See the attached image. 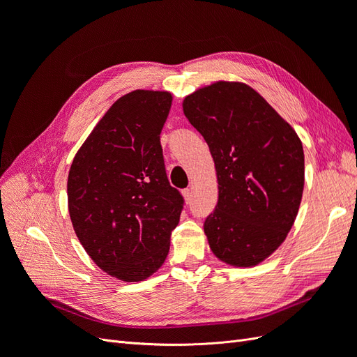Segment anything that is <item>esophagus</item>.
<instances>
[{
    "label": "esophagus",
    "instance_id": "1",
    "mask_svg": "<svg viewBox=\"0 0 357 357\" xmlns=\"http://www.w3.org/2000/svg\"><path fill=\"white\" fill-rule=\"evenodd\" d=\"M183 197H185L186 202H192V189H185V190H183Z\"/></svg>",
    "mask_w": 357,
    "mask_h": 357
}]
</instances>
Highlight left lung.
I'll return each mask as SVG.
<instances>
[{"instance_id":"1","label":"left lung","mask_w":357,"mask_h":357,"mask_svg":"<svg viewBox=\"0 0 357 357\" xmlns=\"http://www.w3.org/2000/svg\"><path fill=\"white\" fill-rule=\"evenodd\" d=\"M183 113L210 147L219 199L205 219L213 255L231 266L264 262L283 244L304 192L302 143L262 95L219 80L183 100Z\"/></svg>"}]
</instances>
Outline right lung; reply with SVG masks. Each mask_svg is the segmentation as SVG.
Wrapping results in <instances>:
<instances>
[{"label":"right lung","instance_id":"obj_1","mask_svg":"<svg viewBox=\"0 0 357 357\" xmlns=\"http://www.w3.org/2000/svg\"><path fill=\"white\" fill-rule=\"evenodd\" d=\"M172 95L121 96L75 153L68 211L83 248L104 273L143 282L165 262L183 197L169 185L160 146Z\"/></svg>","mask_w":357,"mask_h":357}]
</instances>
